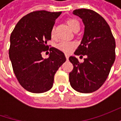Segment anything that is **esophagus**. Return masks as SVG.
<instances>
[{
    "instance_id": "1",
    "label": "esophagus",
    "mask_w": 121,
    "mask_h": 121,
    "mask_svg": "<svg viewBox=\"0 0 121 121\" xmlns=\"http://www.w3.org/2000/svg\"><path fill=\"white\" fill-rule=\"evenodd\" d=\"M65 57L67 58V60H68V59H69V55L67 54H65Z\"/></svg>"
}]
</instances>
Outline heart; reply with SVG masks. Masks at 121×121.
Masks as SVG:
<instances>
[{
	"label": "heart",
	"instance_id": "b5f03b06",
	"mask_svg": "<svg viewBox=\"0 0 121 121\" xmlns=\"http://www.w3.org/2000/svg\"><path fill=\"white\" fill-rule=\"evenodd\" d=\"M67 23L69 27L73 31H75V30H79V29H80V23H79V21L76 19L75 18H69L67 20ZM50 35H51L52 38H54V28H52L51 30ZM75 46V43L73 42H60L57 44L56 48L58 50L64 52L69 53L72 50L73 48Z\"/></svg>",
	"mask_w": 121,
	"mask_h": 121
}]
</instances>
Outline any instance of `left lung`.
<instances>
[{
	"label": "left lung",
	"mask_w": 121,
	"mask_h": 121,
	"mask_svg": "<svg viewBox=\"0 0 121 121\" xmlns=\"http://www.w3.org/2000/svg\"><path fill=\"white\" fill-rule=\"evenodd\" d=\"M73 13L79 17L85 26L81 44L74 54L87 55V58L79 63L75 56L69 57L73 65L69 81L77 91L91 93L104 84L109 75L115 60V40L108 24L98 13L81 9Z\"/></svg>",
	"instance_id": "obj_1"
}]
</instances>
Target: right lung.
Listing matches in <instances>:
<instances>
[{
	"label": "right lung",
	"mask_w": 121,
	"mask_h": 121,
	"mask_svg": "<svg viewBox=\"0 0 121 121\" xmlns=\"http://www.w3.org/2000/svg\"><path fill=\"white\" fill-rule=\"evenodd\" d=\"M61 12L33 11L23 17L10 37L9 58L14 73L25 90L40 94L50 90L58 68L66 61L62 51L52 47L48 58L42 52L48 50L51 30Z\"/></svg>",
	"instance_id": "1"
}]
</instances>
